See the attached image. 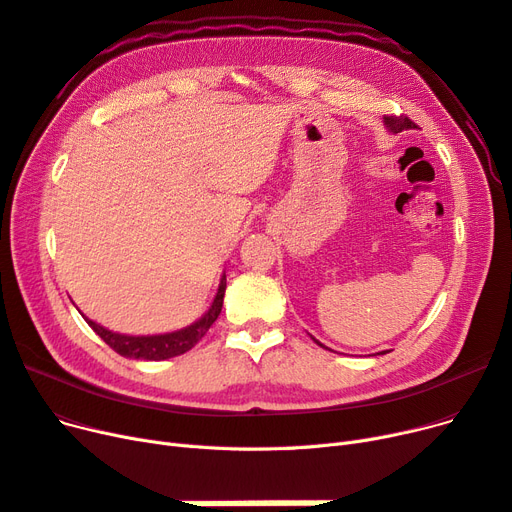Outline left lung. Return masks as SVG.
<instances>
[{"mask_svg":"<svg viewBox=\"0 0 512 512\" xmlns=\"http://www.w3.org/2000/svg\"><path fill=\"white\" fill-rule=\"evenodd\" d=\"M385 125L393 131V133H399L404 129H412L416 127V123L412 119H408L406 115H385ZM318 343V341H316ZM324 347V345H322Z\"/></svg>","mask_w":512,"mask_h":512,"instance_id":"obj_1","label":"left lung"}]
</instances>
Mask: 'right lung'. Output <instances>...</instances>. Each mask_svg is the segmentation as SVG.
<instances>
[{
  "mask_svg": "<svg viewBox=\"0 0 512 512\" xmlns=\"http://www.w3.org/2000/svg\"><path fill=\"white\" fill-rule=\"evenodd\" d=\"M224 295H226V276L221 278L215 301L209 307L207 314L198 322H194L192 326H188L184 330H177V332H167V335L127 337V335H119V332H110L87 318H85V322L92 326V330L110 349H115L119 355H123V358L161 362V360L175 358V355H182V353L190 351L198 341L207 335V330L219 316L221 305H224Z\"/></svg>",
  "mask_w": 512,
  "mask_h": 512,
  "instance_id": "obj_1",
  "label": "right lung"
}]
</instances>
